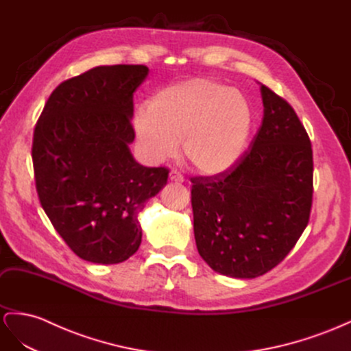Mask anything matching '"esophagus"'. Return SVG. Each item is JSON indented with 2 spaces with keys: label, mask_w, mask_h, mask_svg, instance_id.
<instances>
[{
  "label": "esophagus",
  "mask_w": 351,
  "mask_h": 351,
  "mask_svg": "<svg viewBox=\"0 0 351 351\" xmlns=\"http://www.w3.org/2000/svg\"><path fill=\"white\" fill-rule=\"evenodd\" d=\"M169 179L172 180V182H176V184H182L184 182V176L180 175L178 171H171V173H169Z\"/></svg>",
  "instance_id": "obj_1"
}]
</instances>
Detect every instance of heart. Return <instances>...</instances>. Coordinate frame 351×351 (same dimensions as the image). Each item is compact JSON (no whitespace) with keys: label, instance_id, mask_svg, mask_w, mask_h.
I'll list each match as a JSON object with an SVG mask.
<instances>
[{"label":"heart","instance_id":"obj_1","mask_svg":"<svg viewBox=\"0 0 351 351\" xmlns=\"http://www.w3.org/2000/svg\"><path fill=\"white\" fill-rule=\"evenodd\" d=\"M132 125L147 160L171 159L182 141L185 159L202 175L228 172L242 159L254 127L247 97L210 78H191L160 90L135 112Z\"/></svg>","mask_w":351,"mask_h":351}]
</instances>
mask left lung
Masks as SVG:
<instances>
[{
    "mask_svg": "<svg viewBox=\"0 0 351 351\" xmlns=\"http://www.w3.org/2000/svg\"><path fill=\"white\" fill-rule=\"evenodd\" d=\"M263 125L228 172L192 178L194 234L219 274L255 278L278 265L306 229L312 147L296 112L261 84Z\"/></svg>",
    "mask_w": 351,
    "mask_h": 351,
    "instance_id": "8db88e82",
    "label": "left lung"
}]
</instances>
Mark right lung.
Listing matches in <instances>:
<instances>
[{"mask_svg": "<svg viewBox=\"0 0 351 351\" xmlns=\"http://www.w3.org/2000/svg\"><path fill=\"white\" fill-rule=\"evenodd\" d=\"M145 65H101L56 87L33 135L42 208L84 261L118 264L138 251L144 202L167 184L165 167L135 162L134 92Z\"/></svg>", "mask_w": 351, "mask_h": 351, "instance_id": "right-lung-1", "label": "right lung"}]
</instances>
